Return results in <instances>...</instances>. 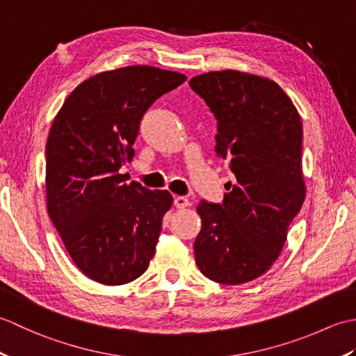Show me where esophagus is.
I'll return each mask as SVG.
<instances>
[{
	"label": "esophagus",
	"mask_w": 356,
	"mask_h": 356,
	"mask_svg": "<svg viewBox=\"0 0 356 356\" xmlns=\"http://www.w3.org/2000/svg\"><path fill=\"white\" fill-rule=\"evenodd\" d=\"M191 202L188 200L184 195H177V197H174V207L179 208V209H184L186 207H190Z\"/></svg>",
	"instance_id": "34e87169"
}]
</instances>
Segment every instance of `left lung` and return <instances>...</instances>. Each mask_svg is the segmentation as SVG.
<instances>
[{"label": "left lung", "instance_id": "1", "mask_svg": "<svg viewBox=\"0 0 356 356\" xmlns=\"http://www.w3.org/2000/svg\"><path fill=\"white\" fill-rule=\"evenodd\" d=\"M190 87L214 113L216 153L236 177L225 185L222 205L199 203L195 263L216 283L243 284L275 263L305 202L303 125L291 97L269 78L208 72Z\"/></svg>", "mask_w": 356, "mask_h": 356}]
</instances>
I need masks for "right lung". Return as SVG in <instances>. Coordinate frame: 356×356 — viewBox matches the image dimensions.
<instances>
[{"mask_svg":"<svg viewBox=\"0 0 356 356\" xmlns=\"http://www.w3.org/2000/svg\"><path fill=\"white\" fill-rule=\"evenodd\" d=\"M182 73L130 65L97 73L73 90L45 145L47 213L82 274L107 286L133 282L156 252L168 191L127 184L140 119Z\"/></svg>","mask_w":356,"mask_h":356,"instance_id":"add662e5","label":"right lung"}]
</instances>
